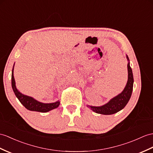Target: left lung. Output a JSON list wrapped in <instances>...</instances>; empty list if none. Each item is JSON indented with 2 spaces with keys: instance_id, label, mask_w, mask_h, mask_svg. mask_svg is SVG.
Returning a JSON list of instances; mask_svg holds the SVG:
<instances>
[{
  "instance_id": "1",
  "label": "left lung",
  "mask_w": 153,
  "mask_h": 153,
  "mask_svg": "<svg viewBox=\"0 0 153 153\" xmlns=\"http://www.w3.org/2000/svg\"><path fill=\"white\" fill-rule=\"evenodd\" d=\"M126 59L128 60V80L124 89L120 94L111 99L108 102L102 106H94L87 105V107L94 112L103 115L114 114L123 109L129 101L133 89L134 78L132 71L130 66V60L127 55H126Z\"/></svg>"
}]
</instances>
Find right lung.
<instances>
[{"instance_id":"right-lung-1","label":"right lung","mask_w":153,"mask_h":153,"mask_svg":"<svg viewBox=\"0 0 153 153\" xmlns=\"http://www.w3.org/2000/svg\"><path fill=\"white\" fill-rule=\"evenodd\" d=\"M14 65L13 66L12 72V87L15 95L19 100L20 102L26 108L30 111H39V112H47L52 110L56 108L59 105V100L51 103H43L41 102L38 100L33 99L32 97L24 95L18 90L16 85V81H15L13 76V69Z\"/></svg>"}]
</instances>
